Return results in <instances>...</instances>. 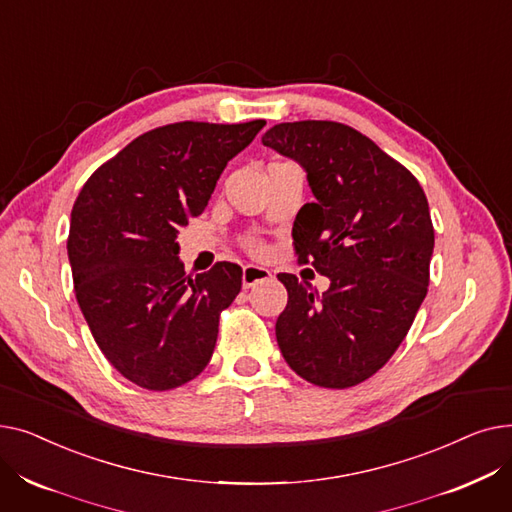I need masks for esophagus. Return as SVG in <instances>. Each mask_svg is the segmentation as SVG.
<instances>
[{
  "label": "esophagus",
  "instance_id": "obj_1",
  "mask_svg": "<svg viewBox=\"0 0 512 512\" xmlns=\"http://www.w3.org/2000/svg\"><path fill=\"white\" fill-rule=\"evenodd\" d=\"M272 278V272L265 270V267H259V265H245V270H242V286L245 288H251L259 282H265Z\"/></svg>",
  "mask_w": 512,
  "mask_h": 512
}]
</instances>
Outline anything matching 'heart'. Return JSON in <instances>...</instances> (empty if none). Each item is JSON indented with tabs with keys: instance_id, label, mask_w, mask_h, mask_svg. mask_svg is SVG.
Segmentation results:
<instances>
[{
	"instance_id": "b5f03b06",
	"label": "heart",
	"mask_w": 512,
	"mask_h": 512,
	"mask_svg": "<svg viewBox=\"0 0 512 512\" xmlns=\"http://www.w3.org/2000/svg\"><path fill=\"white\" fill-rule=\"evenodd\" d=\"M247 249H249L251 253H255V255H261V253L265 251V245H263V242H261L259 238H249V240H247Z\"/></svg>"
}]
</instances>
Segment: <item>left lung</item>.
<instances>
[{"label":"left lung","instance_id":"1","mask_svg":"<svg viewBox=\"0 0 512 512\" xmlns=\"http://www.w3.org/2000/svg\"><path fill=\"white\" fill-rule=\"evenodd\" d=\"M261 141L307 170L315 203L294 220L292 245L299 263L330 278L319 297L278 274L288 290L278 346L303 380L357 386L390 361L427 294L434 224L425 193L405 166L340 122H284Z\"/></svg>","mask_w":512,"mask_h":512}]
</instances>
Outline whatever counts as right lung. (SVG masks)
<instances>
[{"mask_svg":"<svg viewBox=\"0 0 512 512\" xmlns=\"http://www.w3.org/2000/svg\"><path fill=\"white\" fill-rule=\"evenodd\" d=\"M263 126L153 128L107 159L78 193L68 234L76 301L105 359L132 384L174 390L207 367L242 270L220 261L186 274L176 234L201 215L228 161Z\"/></svg>","mask_w":512,"mask_h":512,"instance_id":"right-lung-1","label":"right lung"}]
</instances>
